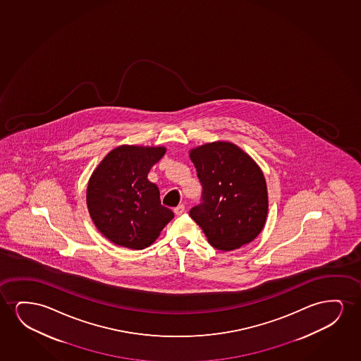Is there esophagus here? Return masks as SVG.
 Masks as SVG:
<instances>
[{"instance_id": "obj_1", "label": "esophagus", "mask_w": 361, "mask_h": 361, "mask_svg": "<svg viewBox=\"0 0 361 361\" xmlns=\"http://www.w3.org/2000/svg\"><path fill=\"white\" fill-rule=\"evenodd\" d=\"M173 212H175V214H178V216L183 214L185 212V206L183 204H178V207L173 208Z\"/></svg>"}]
</instances>
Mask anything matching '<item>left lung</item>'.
Listing matches in <instances>:
<instances>
[{"label": "left lung", "mask_w": 361, "mask_h": 361, "mask_svg": "<svg viewBox=\"0 0 361 361\" xmlns=\"http://www.w3.org/2000/svg\"><path fill=\"white\" fill-rule=\"evenodd\" d=\"M202 202L190 216L208 243L229 252L252 242L267 222V188L257 164L235 144L213 142L190 152Z\"/></svg>", "instance_id": "left-lung-1"}]
</instances>
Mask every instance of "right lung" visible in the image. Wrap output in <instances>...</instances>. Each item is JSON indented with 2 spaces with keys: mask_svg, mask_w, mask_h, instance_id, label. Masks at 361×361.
I'll list each match as a JSON object with an SVG mask.
<instances>
[{
  "mask_svg": "<svg viewBox=\"0 0 361 361\" xmlns=\"http://www.w3.org/2000/svg\"><path fill=\"white\" fill-rule=\"evenodd\" d=\"M164 147L121 145L111 150L90 178L86 202L94 226L119 247L142 250L155 242L173 218L160 202L148 173Z\"/></svg>",
  "mask_w": 361,
  "mask_h": 361,
  "instance_id": "obj_1",
  "label": "right lung"
}]
</instances>
